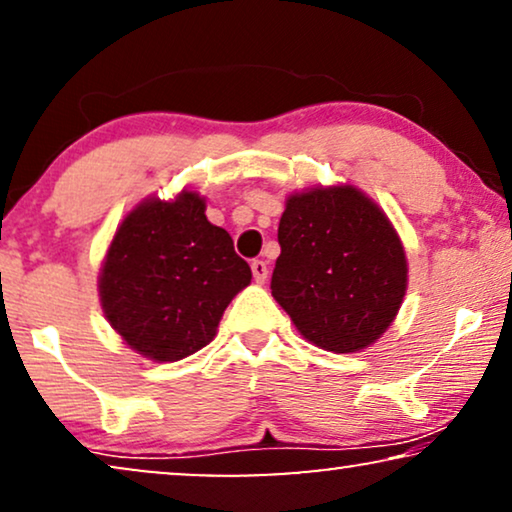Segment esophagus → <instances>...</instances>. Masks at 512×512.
Listing matches in <instances>:
<instances>
[{
    "label": "esophagus",
    "mask_w": 512,
    "mask_h": 512,
    "mask_svg": "<svg viewBox=\"0 0 512 512\" xmlns=\"http://www.w3.org/2000/svg\"><path fill=\"white\" fill-rule=\"evenodd\" d=\"M251 272H254V279L258 284H263L268 279V263L265 261H254L251 263Z\"/></svg>",
    "instance_id": "34e87169"
}]
</instances>
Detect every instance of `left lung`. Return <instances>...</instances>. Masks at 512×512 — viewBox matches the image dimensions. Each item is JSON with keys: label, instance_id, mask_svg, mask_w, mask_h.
Listing matches in <instances>:
<instances>
[{"label": "left lung", "instance_id": "1", "mask_svg": "<svg viewBox=\"0 0 512 512\" xmlns=\"http://www.w3.org/2000/svg\"><path fill=\"white\" fill-rule=\"evenodd\" d=\"M277 240L272 296L312 345L359 352L396 319L408 261L387 214L359 188L289 195Z\"/></svg>", "mask_w": 512, "mask_h": 512}]
</instances>
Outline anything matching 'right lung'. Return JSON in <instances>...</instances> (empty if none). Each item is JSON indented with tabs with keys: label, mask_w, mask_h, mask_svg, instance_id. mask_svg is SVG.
Returning a JSON list of instances; mask_svg holds the SVG:
<instances>
[{
	"label": "right lung",
	"mask_w": 512,
	"mask_h": 512,
	"mask_svg": "<svg viewBox=\"0 0 512 512\" xmlns=\"http://www.w3.org/2000/svg\"><path fill=\"white\" fill-rule=\"evenodd\" d=\"M205 198H146L118 226L100 272L104 317L146 359L179 361L214 340L223 310L251 282Z\"/></svg>",
	"instance_id": "add662e5"
}]
</instances>
